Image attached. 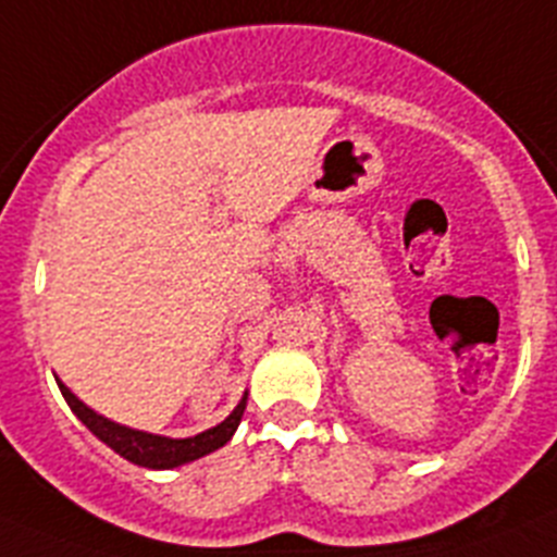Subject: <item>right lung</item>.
<instances>
[{"instance_id": "1", "label": "right lung", "mask_w": 557, "mask_h": 557, "mask_svg": "<svg viewBox=\"0 0 557 557\" xmlns=\"http://www.w3.org/2000/svg\"><path fill=\"white\" fill-rule=\"evenodd\" d=\"M58 387H61L66 405L72 407L77 418L88 430L100 437L102 444L111 446L113 451L125 460L136 462V466H145V469H175V466H184V462L198 460V457L209 455V451L220 449L231 441V435L236 432L239 421H243L245 405H248V396H243V401L234 407L223 424L211 426V430L200 432L195 437H164V435H150V432L131 430V426L113 424L106 416L95 412L91 407H86L75 393L63 385L61 379H55Z\"/></svg>"}]
</instances>
